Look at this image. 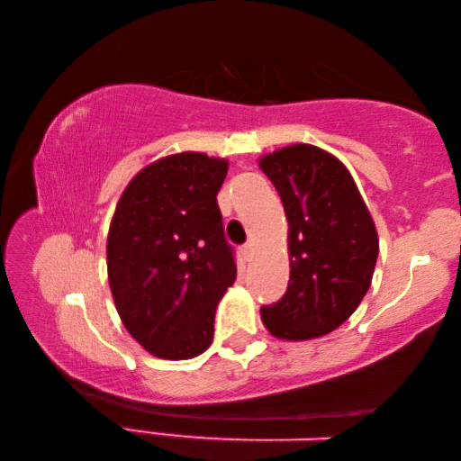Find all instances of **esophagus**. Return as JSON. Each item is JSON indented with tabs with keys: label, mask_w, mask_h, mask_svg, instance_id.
Returning <instances> with one entry per match:
<instances>
[{
	"label": "esophagus",
	"mask_w": 461,
	"mask_h": 461,
	"mask_svg": "<svg viewBox=\"0 0 461 461\" xmlns=\"http://www.w3.org/2000/svg\"><path fill=\"white\" fill-rule=\"evenodd\" d=\"M252 254H254V244H252V241H248V244L241 246V256H244L246 260H252Z\"/></svg>",
	"instance_id": "esophagus-1"
}]
</instances>
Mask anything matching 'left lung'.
Returning <instances> with one entry per match:
<instances>
[{
	"label": "left lung",
	"mask_w": 461,
	"mask_h": 461,
	"mask_svg": "<svg viewBox=\"0 0 461 461\" xmlns=\"http://www.w3.org/2000/svg\"><path fill=\"white\" fill-rule=\"evenodd\" d=\"M288 220L291 278L283 299L260 309L280 339L321 338L368 293L378 233L348 168L325 150L294 144L260 160Z\"/></svg>",
	"instance_id": "left-lung-1"
}]
</instances>
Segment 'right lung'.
Listing matches in <instances>:
<instances>
[{"instance_id": "obj_1", "label": "right lung", "mask_w": 461, "mask_h": 461, "mask_svg": "<svg viewBox=\"0 0 461 461\" xmlns=\"http://www.w3.org/2000/svg\"><path fill=\"white\" fill-rule=\"evenodd\" d=\"M228 162L183 152L131 178L107 236L115 309L140 346L189 360L213 341L215 307L236 280L217 205Z\"/></svg>"}]
</instances>
